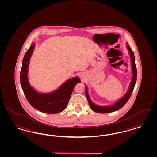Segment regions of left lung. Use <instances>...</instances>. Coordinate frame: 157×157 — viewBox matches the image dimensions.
Returning a JSON list of instances; mask_svg holds the SVG:
<instances>
[{"mask_svg": "<svg viewBox=\"0 0 157 157\" xmlns=\"http://www.w3.org/2000/svg\"><path fill=\"white\" fill-rule=\"evenodd\" d=\"M127 47H128V51L129 52L130 59H131L133 77H132V80L130 87H129L127 93H126V94L122 98L120 99L119 100H118L114 104L109 106H99V105L94 104L93 102L91 101V99L90 98L88 93V89H87V86H86L85 93H86V95L88 104H89L91 109L95 112L100 113H106L115 112V111L120 109L127 103L128 100L129 99L132 94L133 93L134 88L135 86L136 80H137V69H136V64H135V58H134L133 52L128 44H127Z\"/></svg>", "mask_w": 157, "mask_h": 157, "instance_id": "obj_1", "label": "left lung"}]
</instances>
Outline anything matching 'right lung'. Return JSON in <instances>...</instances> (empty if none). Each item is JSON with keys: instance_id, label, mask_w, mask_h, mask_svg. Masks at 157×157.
Returning a JSON list of instances; mask_svg holds the SVG:
<instances>
[{"instance_id": "add662e5", "label": "right lung", "mask_w": 157, "mask_h": 157, "mask_svg": "<svg viewBox=\"0 0 157 157\" xmlns=\"http://www.w3.org/2000/svg\"><path fill=\"white\" fill-rule=\"evenodd\" d=\"M34 47V44L31 45L24 56L20 71L21 86L26 98L33 107L44 113H58L66 108L74 88L81 81L78 77H75L67 80L52 93L48 94L36 91L30 86L27 75L29 59Z\"/></svg>"}]
</instances>
